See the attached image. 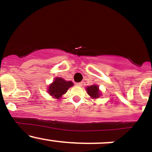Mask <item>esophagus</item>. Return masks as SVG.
<instances>
[{
  "mask_svg": "<svg viewBox=\"0 0 152 152\" xmlns=\"http://www.w3.org/2000/svg\"><path fill=\"white\" fill-rule=\"evenodd\" d=\"M76 86H79V87H82V82H79V83H76Z\"/></svg>",
  "mask_w": 152,
  "mask_h": 152,
  "instance_id": "esophagus-1",
  "label": "esophagus"
}]
</instances>
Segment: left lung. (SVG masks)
<instances>
[{"instance_id": "left-lung-1", "label": "left lung", "mask_w": 152, "mask_h": 152, "mask_svg": "<svg viewBox=\"0 0 152 152\" xmlns=\"http://www.w3.org/2000/svg\"><path fill=\"white\" fill-rule=\"evenodd\" d=\"M87 94L93 99H98L102 96V92L99 90V87L97 85H93L87 86L86 88Z\"/></svg>"}]
</instances>
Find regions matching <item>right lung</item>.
Segmentation results:
<instances>
[{"instance_id": "obj_1", "label": "right lung", "mask_w": 152, "mask_h": 152, "mask_svg": "<svg viewBox=\"0 0 152 152\" xmlns=\"http://www.w3.org/2000/svg\"><path fill=\"white\" fill-rule=\"evenodd\" d=\"M73 86L71 81H65L61 77H56L48 88V93L53 99H61L64 94L67 93V90Z\"/></svg>"}]
</instances>
